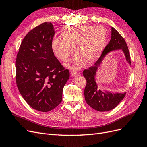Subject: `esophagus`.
Here are the masks:
<instances>
[{"label":"esophagus","instance_id":"34e87169","mask_svg":"<svg viewBox=\"0 0 147 147\" xmlns=\"http://www.w3.org/2000/svg\"><path fill=\"white\" fill-rule=\"evenodd\" d=\"M78 74V73L77 71H71V75L72 76H76V75Z\"/></svg>","mask_w":147,"mask_h":147}]
</instances>
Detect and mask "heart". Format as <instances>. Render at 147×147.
Returning <instances> with one entry per match:
<instances>
[{"instance_id":"heart-1","label":"heart","mask_w":147,"mask_h":147,"mask_svg":"<svg viewBox=\"0 0 147 147\" xmlns=\"http://www.w3.org/2000/svg\"><path fill=\"white\" fill-rule=\"evenodd\" d=\"M62 39L54 38L51 49L62 61H66L76 49L78 55L65 64L70 69H79L89 63L95 62L102 54L107 40L106 29L102 26L74 25L63 30Z\"/></svg>"}]
</instances>
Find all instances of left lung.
I'll return each mask as SVG.
<instances>
[{
  "instance_id": "1",
  "label": "left lung",
  "mask_w": 147,
  "mask_h": 147,
  "mask_svg": "<svg viewBox=\"0 0 147 147\" xmlns=\"http://www.w3.org/2000/svg\"><path fill=\"white\" fill-rule=\"evenodd\" d=\"M111 39L104 48L102 53L94 66L83 71V76L86 80L84 89V97L86 102L94 109L100 112L111 111L114 109L123 100L126 92L111 93L102 91L97 87L95 76L104 58L109 53L117 50H122L125 56L127 61L131 65L130 55L127 45L123 38L116 30L112 27Z\"/></svg>"
}]
</instances>
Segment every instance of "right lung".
<instances>
[{
  "mask_svg": "<svg viewBox=\"0 0 147 147\" xmlns=\"http://www.w3.org/2000/svg\"><path fill=\"white\" fill-rule=\"evenodd\" d=\"M54 35L51 22L32 29L22 41L16 61L20 93L30 106L41 112L51 111L61 103L64 86L69 78V70L52 51Z\"/></svg>",
  "mask_w": 147,
  "mask_h": 147,
  "instance_id": "right-lung-1",
  "label": "right lung"
}]
</instances>
